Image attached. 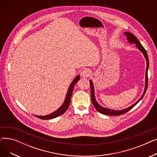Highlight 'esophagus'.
<instances>
[{
  "mask_svg": "<svg viewBox=\"0 0 157 157\" xmlns=\"http://www.w3.org/2000/svg\"><path fill=\"white\" fill-rule=\"evenodd\" d=\"M90 74H91V71H90L88 69H84L81 73V76L83 77V78H88V77H89L90 76Z\"/></svg>",
  "mask_w": 157,
  "mask_h": 157,
  "instance_id": "obj_1",
  "label": "esophagus"
}]
</instances>
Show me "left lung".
Wrapping results in <instances>:
<instances>
[{
	"mask_svg": "<svg viewBox=\"0 0 157 157\" xmlns=\"http://www.w3.org/2000/svg\"><path fill=\"white\" fill-rule=\"evenodd\" d=\"M125 34L127 36V37L128 39V40L129 41V43H135L136 47L141 51L143 55H144L145 59L146 60V62H147V67H146V85H145V88H144V91L143 94L142 95V96L141 97V98L132 105H131L129 108L123 109V110H118V111H116V110H111V109H107L105 108H103L101 105H100L98 104L95 98V95H94V85H93V83L92 81L90 80V88H91V99H92V102L93 104V105H94L95 108L97 109V111L98 112H99L101 114H105V115H110V116H118V115H121L126 113L127 112H128V111H130L132 108H133L134 107L141 101L143 97H144L146 90L147 88V83H148V77H147V70H148V67H149V59H148V56L147 54V52L146 51V49L144 48V47L142 46V44L140 43V42L139 41V40L137 39V38L132 33L130 32H125Z\"/></svg>",
	"mask_w": 157,
	"mask_h": 157,
	"instance_id": "8db88e82",
	"label": "left lung"
}]
</instances>
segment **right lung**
Here are the masks:
<instances>
[{
  "label": "right lung",
  "mask_w": 157,
  "mask_h": 157,
  "mask_svg": "<svg viewBox=\"0 0 157 157\" xmlns=\"http://www.w3.org/2000/svg\"><path fill=\"white\" fill-rule=\"evenodd\" d=\"M79 76H77L76 77V78L74 79V81H72V83L71 84L68 91H67V95H66L65 101L63 102V104H62V105L60 107V108L58 109L57 111H55L54 113L48 114L47 116H44V117H39V116H35L41 120H50V119H53L55 118H56L58 117H60L61 115H62L67 110L69 106L70 105V102H71V96H72V91L74 86L76 84L77 82L79 80Z\"/></svg>",
  "instance_id": "add662e5"
}]
</instances>
